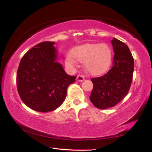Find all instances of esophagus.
<instances>
[{
  "label": "esophagus",
  "mask_w": 152,
  "mask_h": 152,
  "mask_svg": "<svg viewBox=\"0 0 152 152\" xmlns=\"http://www.w3.org/2000/svg\"><path fill=\"white\" fill-rule=\"evenodd\" d=\"M84 80V77L82 75H79L77 77V81H78V82H83V81Z\"/></svg>",
  "instance_id": "1"
}]
</instances>
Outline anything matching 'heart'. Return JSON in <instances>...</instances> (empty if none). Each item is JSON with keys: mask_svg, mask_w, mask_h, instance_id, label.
<instances>
[{"mask_svg": "<svg viewBox=\"0 0 152 152\" xmlns=\"http://www.w3.org/2000/svg\"><path fill=\"white\" fill-rule=\"evenodd\" d=\"M112 58L111 50L104 43L86 44L77 47L67 56V61L75 65L77 61L84 64L87 71L98 75L107 70Z\"/></svg>", "mask_w": 152, "mask_h": 152, "instance_id": "obj_1", "label": "heart"}]
</instances>
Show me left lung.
<instances>
[{
	"label": "left lung",
	"instance_id": "left-lung-1",
	"mask_svg": "<svg viewBox=\"0 0 152 152\" xmlns=\"http://www.w3.org/2000/svg\"><path fill=\"white\" fill-rule=\"evenodd\" d=\"M111 44L115 55L111 68L104 75L91 79L93 88L90 99L99 109L115 107L127 95L132 82L134 61L129 48L115 38Z\"/></svg>",
	"mask_w": 152,
	"mask_h": 152
}]
</instances>
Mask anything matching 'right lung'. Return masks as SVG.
<instances>
[{"label":"right lung","mask_w":152,"mask_h":152,"mask_svg":"<svg viewBox=\"0 0 152 152\" xmlns=\"http://www.w3.org/2000/svg\"><path fill=\"white\" fill-rule=\"evenodd\" d=\"M55 42L38 43L20 60L16 75L19 96L30 109L49 112L57 109L66 99L67 89L75 81L57 61Z\"/></svg>","instance_id":"add662e5"}]
</instances>
